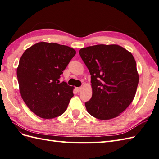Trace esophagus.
<instances>
[{"instance_id": "1", "label": "esophagus", "mask_w": 159, "mask_h": 159, "mask_svg": "<svg viewBox=\"0 0 159 159\" xmlns=\"http://www.w3.org/2000/svg\"><path fill=\"white\" fill-rule=\"evenodd\" d=\"M75 89H76L77 91H78V92H80L81 89H82V88H76Z\"/></svg>"}]
</instances>
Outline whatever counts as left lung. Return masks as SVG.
Here are the masks:
<instances>
[{"mask_svg": "<svg viewBox=\"0 0 159 159\" xmlns=\"http://www.w3.org/2000/svg\"><path fill=\"white\" fill-rule=\"evenodd\" d=\"M91 75L92 97L88 112L100 120L121 115L136 93L139 75L131 52L117 44H98L80 50Z\"/></svg>", "mask_w": 159, "mask_h": 159, "instance_id": "1", "label": "left lung"}]
</instances>
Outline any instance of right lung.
<instances>
[{
	"mask_svg": "<svg viewBox=\"0 0 159 159\" xmlns=\"http://www.w3.org/2000/svg\"><path fill=\"white\" fill-rule=\"evenodd\" d=\"M75 53L69 46L45 42L23 53L16 70L19 89L28 107L38 117L53 119L66 111L74 88L59 79Z\"/></svg>",
	"mask_w": 159,
	"mask_h": 159,
	"instance_id": "1",
	"label": "right lung"
}]
</instances>
